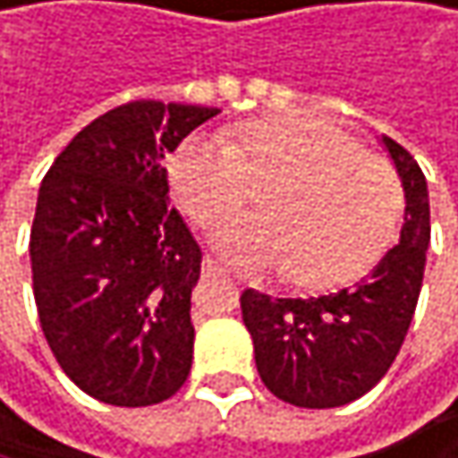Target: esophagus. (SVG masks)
I'll return each instance as SVG.
<instances>
[{
    "instance_id": "34e87169",
    "label": "esophagus",
    "mask_w": 458,
    "mask_h": 458,
    "mask_svg": "<svg viewBox=\"0 0 458 458\" xmlns=\"http://www.w3.org/2000/svg\"><path fill=\"white\" fill-rule=\"evenodd\" d=\"M203 274H206V276H225L227 271H225L214 258H206V260H203Z\"/></svg>"
}]
</instances>
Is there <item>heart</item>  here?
<instances>
[{"instance_id":"obj_1","label":"heart","mask_w":458,"mask_h":458,"mask_svg":"<svg viewBox=\"0 0 458 458\" xmlns=\"http://www.w3.org/2000/svg\"><path fill=\"white\" fill-rule=\"evenodd\" d=\"M274 184L263 211L216 233L225 258L247 268H290V279L323 290L372 271L396 239L404 192L391 162L350 130L318 114H279L222 135L187 138L171 184L187 216L211 231L252 198V182Z\"/></svg>"}]
</instances>
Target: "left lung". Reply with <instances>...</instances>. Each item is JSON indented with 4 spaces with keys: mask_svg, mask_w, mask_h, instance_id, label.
<instances>
[{
    "mask_svg": "<svg viewBox=\"0 0 458 458\" xmlns=\"http://www.w3.org/2000/svg\"><path fill=\"white\" fill-rule=\"evenodd\" d=\"M404 187L402 239L369 276L318 299L242 293V318L266 388L296 407L326 410L364 396L407 336L429 247V192L418 162L383 138Z\"/></svg>",
    "mask_w": 458,
    "mask_h": 458,
    "instance_id": "obj_1",
    "label": "left lung"
}]
</instances>
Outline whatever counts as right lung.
I'll list each match as a JSON object with an SVG mask.
<instances>
[{"label": "right lung", "mask_w": 458, "mask_h": 458, "mask_svg": "<svg viewBox=\"0 0 458 458\" xmlns=\"http://www.w3.org/2000/svg\"><path fill=\"white\" fill-rule=\"evenodd\" d=\"M216 108L135 100L54 159L31 222V287L64 375L116 407L171 399L192 367L203 252L168 200L165 157Z\"/></svg>", "instance_id": "obj_1"}]
</instances>
